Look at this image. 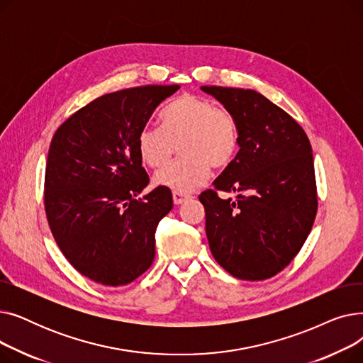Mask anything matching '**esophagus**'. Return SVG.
<instances>
[{"mask_svg":"<svg viewBox=\"0 0 363 363\" xmlns=\"http://www.w3.org/2000/svg\"><path fill=\"white\" fill-rule=\"evenodd\" d=\"M172 197H174V203L175 204H182L184 201H186L189 199V196L184 194V193H179V191H174L172 193Z\"/></svg>","mask_w":363,"mask_h":363,"instance_id":"esophagus-1","label":"esophagus"}]
</instances>
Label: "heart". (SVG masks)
<instances>
[{"mask_svg": "<svg viewBox=\"0 0 363 363\" xmlns=\"http://www.w3.org/2000/svg\"><path fill=\"white\" fill-rule=\"evenodd\" d=\"M162 128L145 125L137 135L140 159L150 167L163 166L179 145L182 159L156 172L155 181L179 193H189L211 177L212 166L225 169L238 152L240 133L233 114L212 101L184 94L162 111Z\"/></svg>", "mask_w": 363, "mask_h": 363, "instance_id": "obj_1", "label": "heart"}]
</instances>
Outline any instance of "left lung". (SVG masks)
<instances>
[{
  "mask_svg": "<svg viewBox=\"0 0 363 363\" xmlns=\"http://www.w3.org/2000/svg\"><path fill=\"white\" fill-rule=\"evenodd\" d=\"M237 121L240 151L200 194L216 262L247 281L282 271L306 241L318 211L313 156L301 126L253 89L201 86Z\"/></svg>",
  "mask_w": 363,
  "mask_h": 363,
  "instance_id": "8db88e82",
  "label": "left lung"
}]
</instances>
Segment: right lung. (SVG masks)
I'll list each match as a JSON object with an SVG mask.
<instances>
[{
	"instance_id": "right-lung-1",
	"label": "right lung",
	"mask_w": 363,
	"mask_h": 363,
	"mask_svg": "<svg viewBox=\"0 0 363 363\" xmlns=\"http://www.w3.org/2000/svg\"><path fill=\"white\" fill-rule=\"evenodd\" d=\"M179 85L122 89L94 100L55 130L45 169V212L73 268L103 285H125L155 260L156 228L170 189L148 184L137 135Z\"/></svg>"
}]
</instances>
